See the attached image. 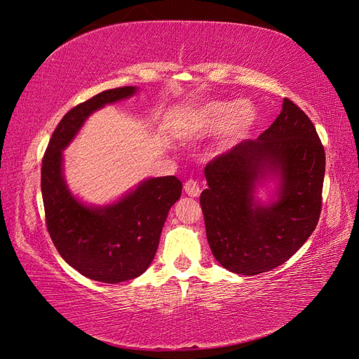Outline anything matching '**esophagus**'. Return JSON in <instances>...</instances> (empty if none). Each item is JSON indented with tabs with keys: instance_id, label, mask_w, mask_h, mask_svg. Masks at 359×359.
I'll return each instance as SVG.
<instances>
[{
	"instance_id": "1",
	"label": "esophagus",
	"mask_w": 359,
	"mask_h": 359,
	"mask_svg": "<svg viewBox=\"0 0 359 359\" xmlns=\"http://www.w3.org/2000/svg\"><path fill=\"white\" fill-rule=\"evenodd\" d=\"M184 191H186L191 198H198L201 194V187H199L198 181H194V180L186 181V184H184Z\"/></svg>"
}]
</instances>
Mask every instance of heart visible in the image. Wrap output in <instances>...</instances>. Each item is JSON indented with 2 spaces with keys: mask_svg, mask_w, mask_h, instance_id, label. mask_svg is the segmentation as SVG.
<instances>
[{
  "mask_svg": "<svg viewBox=\"0 0 359 359\" xmlns=\"http://www.w3.org/2000/svg\"><path fill=\"white\" fill-rule=\"evenodd\" d=\"M255 118V107L247 100H235L231 104L217 100L201 107L196 114V124L199 132H210L219 124L214 153L220 154L247 135Z\"/></svg>",
  "mask_w": 359,
  "mask_h": 359,
  "instance_id": "heart-1",
  "label": "heart"
}]
</instances>
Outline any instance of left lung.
I'll return each mask as SVG.
<instances>
[{
  "label": "left lung",
  "mask_w": 359,
  "mask_h": 359,
  "mask_svg": "<svg viewBox=\"0 0 359 359\" xmlns=\"http://www.w3.org/2000/svg\"><path fill=\"white\" fill-rule=\"evenodd\" d=\"M271 171L278 201L257 204L255 184ZM201 194L211 252L223 268L256 276L285 264L316 229L322 211L325 149L316 127L285 99L276 121L205 166Z\"/></svg>",
  "instance_id": "obj_1"
}]
</instances>
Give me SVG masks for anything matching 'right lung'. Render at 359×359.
Returning a JSON list of instances; mask_svg holds the SVG:
<instances>
[{
    "instance_id": "obj_1",
    "label": "right lung",
    "mask_w": 359,
    "mask_h": 359,
    "mask_svg": "<svg viewBox=\"0 0 359 359\" xmlns=\"http://www.w3.org/2000/svg\"><path fill=\"white\" fill-rule=\"evenodd\" d=\"M135 93L136 86H121L74 106L53 130L41 161V196L53 245L82 276L111 285L139 277L153 262L182 182L175 177L149 178L112 205L86 206L64 181L62 149L94 111Z\"/></svg>"
}]
</instances>
